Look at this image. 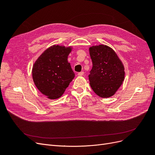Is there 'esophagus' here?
<instances>
[{"mask_svg":"<svg viewBox=\"0 0 155 155\" xmlns=\"http://www.w3.org/2000/svg\"><path fill=\"white\" fill-rule=\"evenodd\" d=\"M78 75L79 76H83L84 75V72H79L78 74Z\"/></svg>","mask_w":155,"mask_h":155,"instance_id":"obj_1","label":"esophagus"}]
</instances>
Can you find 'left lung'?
Here are the masks:
<instances>
[{
    "instance_id": "left-lung-1",
    "label": "left lung",
    "mask_w": 155,
    "mask_h": 155,
    "mask_svg": "<svg viewBox=\"0 0 155 155\" xmlns=\"http://www.w3.org/2000/svg\"><path fill=\"white\" fill-rule=\"evenodd\" d=\"M92 68L88 76L90 85L97 96H113L125 78L124 66L115 51L109 46L100 45L89 48Z\"/></svg>"
}]
</instances>
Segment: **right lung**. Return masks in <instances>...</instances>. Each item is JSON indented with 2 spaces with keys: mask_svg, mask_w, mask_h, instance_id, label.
I'll return each mask as SVG.
<instances>
[{
  "mask_svg": "<svg viewBox=\"0 0 155 155\" xmlns=\"http://www.w3.org/2000/svg\"><path fill=\"white\" fill-rule=\"evenodd\" d=\"M72 47L53 45L36 60L32 68V78L36 87L49 99L61 96L75 74L68 62Z\"/></svg>",
  "mask_w": 155,
  "mask_h": 155,
  "instance_id": "1",
  "label": "right lung"
}]
</instances>
